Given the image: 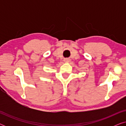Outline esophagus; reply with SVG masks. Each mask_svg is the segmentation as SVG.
I'll return each instance as SVG.
<instances>
[{"instance_id":"1","label":"esophagus","mask_w":126,"mask_h":126,"mask_svg":"<svg viewBox=\"0 0 126 126\" xmlns=\"http://www.w3.org/2000/svg\"><path fill=\"white\" fill-rule=\"evenodd\" d=\"M70 60L69 59V58H65L64 59V62H65V63H69V62H70Z\"/></svg>"}]
</instances>
